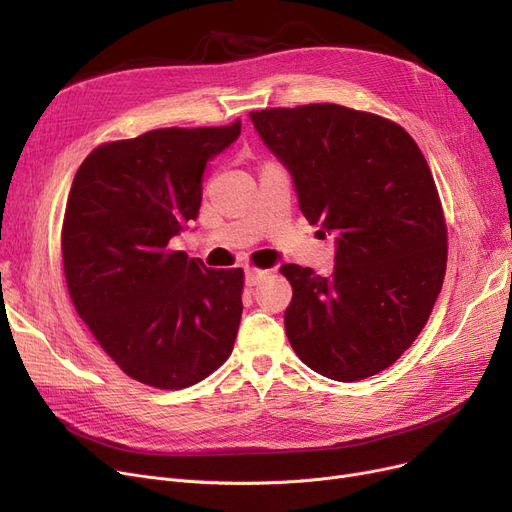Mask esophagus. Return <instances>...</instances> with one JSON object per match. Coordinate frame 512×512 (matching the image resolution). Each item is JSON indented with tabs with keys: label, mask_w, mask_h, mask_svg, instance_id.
Instances as JSON below:
<instances>
[{
	"label": "esophagus",
	"mask_w": 512,
	"mask_h": 512,
	"mask_svg": "<svg viewBox=\"0 0 512 512\" xmlns=\"http://www.w3.org/2000/svg\"><path fill=\"white\" fill-rule=\"evenodd\" d=\"M266 276H268V270H259V268H249L244 272V280H246V285H249V287L259 285V282Z\"/></svg>",
	"instance_id": "esophagus-1"
}]
</instances>
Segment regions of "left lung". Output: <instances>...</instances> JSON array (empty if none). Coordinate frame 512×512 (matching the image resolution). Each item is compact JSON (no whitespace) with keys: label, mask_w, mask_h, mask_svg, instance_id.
Wrapping results in <instances>:
<instances>
[{"label":"left lung","mask_w":512,"mask_h":512,"mask_svg":"<svg viewBox=\"0 0 512 512\" xmlns=\"http://www.w3.org/2000/svg\"><path fill=\"white\" fill-rule=\"evenodd\" d=\"M287 166L301 213L335 234L329 278L285 263V329L295 354L335 382L390 367L420 335L447 266V227L428 162L409 132L375 113L314 103L253 111Z\"/></svg>","instance_id":"8db88e82"}]
</instances>
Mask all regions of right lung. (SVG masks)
<instances>
[{
    "mask_svg": "<svg viewBox=\"0 0 512 512\" xmlns=\"http://www.w3.org/2000/svg\"><path fill=\"white\" fill-rule=\"evenodd\" d=\"M238 135L240 120L149 130L94 149L71 183L61 242L71 301L141 384L194 386L232 354L242 270H211L168 244L198 217L206 162Z\"/></svg>",
    "mask_w": 512,
    "mask_h": 512,
    "instance_id": "add662e5",
    "label": "right lung"
}]
</instances>
